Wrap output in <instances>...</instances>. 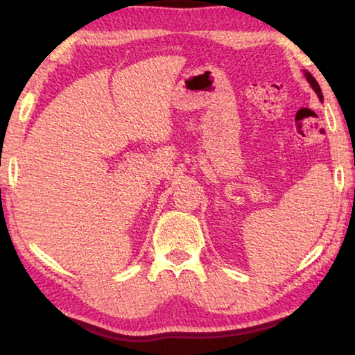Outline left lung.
<instances>
[{
    "label": "left lung",
    "instance_id": "1",
    "mask_svg": "<svg viewBox=\"0 0 355 355\" xmlns=\"http://www.w3.org/2000/svg\"><path fill=\"white\" fill-rule=\"evenodd\" d=\"M305 77H307L309 84H310V85H312V89L315 90V94H317V95H318V98H320V100H323L322 90H320V85H318V82H317V80H315V77H313L312 74H310V72H307V71H305Z\"/></svg>",
    "mask_w": 355,
    "mask_h": 355
}]
</instances>
